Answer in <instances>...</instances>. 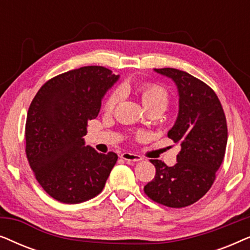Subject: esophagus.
<instances>
[{
    "label": "esophagus",
    "instance_id": "1",
    "mask_svg": "<svg viewBox=\"0 0 250 250\" xmlns=\"http://www.w3.org/2000/svg\"><path fill=\"white\" fill-rule=\"evenodd\" d=\"M121 158H123L128 163H135V162H140V160H142L141 156L135 155V153H131V152H123L121 155Z\"/></svg>",
    "mask_w": 250,
    "mask_h": 250
}]
</instances>
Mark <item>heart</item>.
<instances>
[{
    "mask_svg": "<svg viewBox=\"0 0 250 250\" xmlns=\"http://www.w3.org/2000/svg\"><path fill=\"white\" fill-rule=\"evenodd\" d=\"M139 93L141 97L142 104L145 107L150 110V109H162L164 111L168 105L169 102V93L165 86L158 83H145L139 86ZM123 98L122 88H116L104 99L102 109L107 114H110L116 108Z\"/></svg>",
    "mask_w": 250,
    "mask_h": 250,
    "instance_id": "obj_1",
    "label": "heart"
}]
</instances>
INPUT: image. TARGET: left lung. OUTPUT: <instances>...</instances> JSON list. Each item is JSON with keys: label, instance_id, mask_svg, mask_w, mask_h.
Listing matches in <instances>:
<instances>
[{"label": "left lung", "instance_id": "8db88e82", "mask_svg": "<svg viewBox=\"0 0 250 250\" xmlns=\"http://www.w3.org/2000/svg\"><path fill=\"white\" fill-rule=\"evenodd\" d=\"M155 70L172 78L179 90V116L167 136L180 143L181 151L172 167L150 160L156 175L145 193L157 204L182 208L203 198L216 179L227 149V118L216 93L199 78L174 68Z\"/></svg>", "mask_w": 250, "mask_h": 250}]
</instances>
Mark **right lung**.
<instances>
[{"label":"right lung","mask_w":250,"mask_h":250,"mask_svg":"<svg viewBox=\"0 0 250 250\" xmlns=\"http://www.w3.org/2000/svg\"><path fill=\"white\" fill-rule=\"evenodd\" d=\"M118 80L102 66L54 76L40 88L26 119V156L45 192L60 203L80 204L104 190L117 162L115 152L84 146L87 123L98 117L105 91Z\"/></svg>","instance_id":"right-lung-1"}]
</instances>
